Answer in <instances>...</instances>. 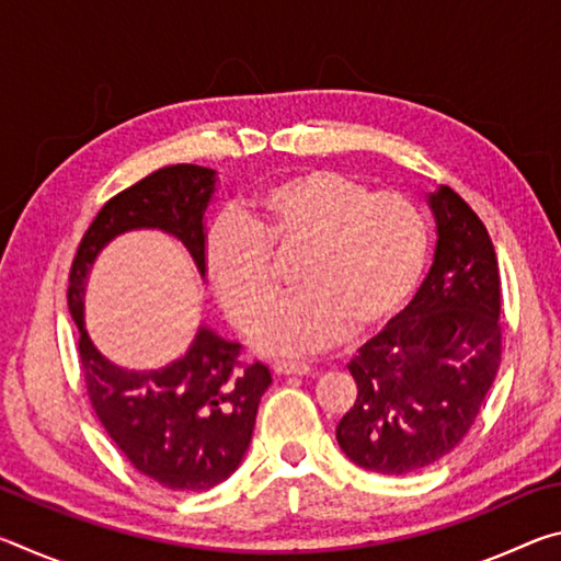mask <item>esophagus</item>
<instances>
[{"label":"esophagus","mask_w":561,"mask_h":561,"mask_svg":"<svg viewBox=\"0 0 561 561\" xmlns=\"http://www.w3.org/2000/svg\"><path fill=\"white\" fill-rule=\"evenodd\" d=\"M272 371L277 376H304V374H309V366L297 364V360H274Z\"/></svg>","instance_id":"esophagus-1"}]
</instances>
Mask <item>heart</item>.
I'll return each instance as SVG.
<instances>
[{
	"instance_id": "1",
	"label": "heart",
	"mask_w": 561,
	"mask_h": 561,
	"mask_svg": "<svg viewBox=\"0 0 561 561\" xmlns=\"http://www.w3.org/2000/svg\"><path fill=\"white\" fill-rule=\"evenodd\" d=\"M301 250L294 291L264 319L254 344L301 356L371 334L401 314L428 262V225L415 203L374 193L336 170H309L270 185L244 217L227 215L207 234V277L225 314L257 327L277 297L272 254Z\"/></svg>"
}]
</instances>
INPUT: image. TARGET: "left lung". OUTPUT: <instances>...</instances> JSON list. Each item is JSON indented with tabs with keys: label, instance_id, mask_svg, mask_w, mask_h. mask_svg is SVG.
Masks as SVG:
<instances>
[{
	"label": "left lung",
	"instance_id": "left-lung-1",
	"mask_svg": "<svg viewBox=\"0 0 561 561\" xmlns=\"http://www.w3.org/2000/svg\"><path fill=\"white\" fill-rule=\"evenodd\" d=\"M438 244L413 301L351 358L356 401L336 425L358 468L408 474L472 428L502 360L500 267L485 225L450 187L431 193Z\"/></svg>",
	"mask_w": 561,
	"mask_h": 561
}]
</instances>
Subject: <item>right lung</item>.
Instances as JSON below:
<instances>
[{
    "mask_svg": "<svg viewBox=\"0 0 561 561\" xmlns=\"http://www.w3.org/2000/svg\"><path fill=\"white\" fill-rule=\"evenodd\" d=\"M213 193L215 170L180 163L111 197L76 250L66 291L93 413L133 468L180 492L210 490L240 468L270 368L244 364L240 344L201 327L183 358L158 371H126L103 358L83 329V284L103 247L140 227L178 237L205 277L203 217Z\"/></svg>",
    "mask_w": 561,
    "mask_h": 561,
    "instance_id": "right-lung-1",
    "label": "right lung"
}]
</instances>
